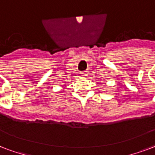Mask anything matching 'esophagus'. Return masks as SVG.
I'll use <instances>...</instances> for the list:
<instances>
[{"instance_id":"1","label":"esophagus","mask_w":155,"mask_h":155,"mask_svg":"<svg viewBox=\"0 0 155 155\" xmlns=\"http://www.w3.org/2000/svg\"><path fill=\"white\" fill-rule=\"evenodd\" d=\"M81 75H82V76L83 77H86V76H87V74H88V71H83V72H81Z\"/></svg>"}]
</instances>
